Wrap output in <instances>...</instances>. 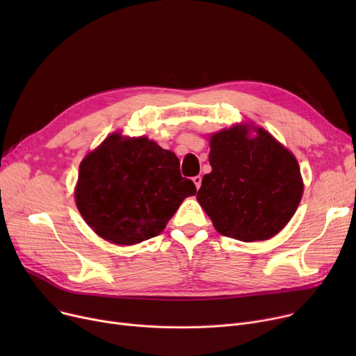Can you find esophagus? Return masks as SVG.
Returning a JSON list of instances; mask_svg holds the SVG:
<instances>
[{
	"label": "esophagus",
	"instance_id": "obj_1",
	"mask_svg": "<svg viewBox=\"0 0 356 356\" xmlns=\"http://www.w3.org/2000/svg\"><path fill=\"white\" fill-rule=\"evenodd\" d=\"M193 183H195V186H196V189H199L200 184H202V177H200V176H195V177H193Z\"/></svg>",
	"mask_w": 356,
	"mask_h": 356
}]
</instances>
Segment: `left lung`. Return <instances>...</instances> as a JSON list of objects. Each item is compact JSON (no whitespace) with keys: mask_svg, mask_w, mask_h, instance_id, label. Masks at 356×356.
Returning a JSON list of instances; mask_svg holds the SVG:
<instances>
[{"mask_svg":"<svg viewBox=\"0 0 356 356\" xmlns=\"http://www.w3.org/2000/svg\"><path fill=\"white\" fill-rule=\"evenodd\" d=\"M209 163L196 197L219 234L264 241L287 225L303 195L300 167L266 129L257 128L254 138L242 125L219 131Z\"/></svg>","mask_w":356,"mask_h":356,"instance_id":"left-lung-1","label":"left lung"}]
</instances>
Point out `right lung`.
Returning a JSON list of instances; mask_svg holds the SVG:
<instances>
[{"mask_svg": "<svg viewBox=\"0 0 356 356\" xmlns=\"http://www.w3.org/2000/svg\"><path fill=\"white\" fill-rule=\"evenodd\" d=\"M195 193L196 186L180 175L175 153L145 137L112 134L81 163L74 197L99 236L133 245L157 236Z\"/></svg>", "mask_w": 356, "mask_h": 356, "instance_id": "obj_1", "label": "right lung"}]
</instances>
